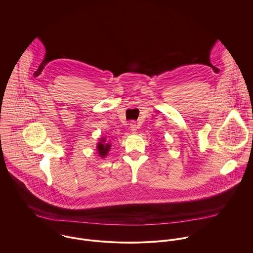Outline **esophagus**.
I'll return each mask as SVG.
<instances>
[{"mask_svg":"<svg viewBox=\"0 0 253 253\" xmlns=\"http://www.w3.org/2000/svg\"><path fill=\"white\" fill-rule=\"evenodd\" d=\"M129 127H130V129H131L132 132H136V130L138 129L139 126H138V124H137L136 122L132 121V122L129 124Z\"/></svg>","mask_w":253,"mask_h":253,"instance_id":"1","label":"esophagus"}]
</instances>
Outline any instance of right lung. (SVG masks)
<instances>
[{"mask_svg": "<svg viewBox=\"0 0 253 253\" xmlns=\"http://www.w3.org/2000/svg\"><path fill=\"white\" fill-rule=\"evenodd\" d=\"M109 149H110V145L108 143H105V139L102 138L101 142H99L97 145V150H98V154L101 157H105L108 153Z\"/></svg>", "mask_w": 253, "mask_h": 253, "instance_id": "obj_1", "label": "right lung"}]
</instances>
